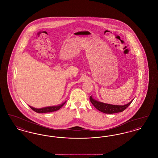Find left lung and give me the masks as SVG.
Masks as SVG:
<instances>
[{"label": "left lung", "mask_w": 158, "mask_h": 158, "mask_svg": "<svg viewBox=\"0 0 158 158\" xmlns=\"http://www.w3.org/2000/svg\"><path fill=\"white\" fill-rule=\"evenodd\" d=\"M89 99L92 105H94L97 110L105 114H114L122 112L124 110H125L133 101V99L126 105H115L107 104L101 102H98L97 101L94 99L91 96L89 98Z\"/></svg>", "instance_id": "1"}]
</instances>
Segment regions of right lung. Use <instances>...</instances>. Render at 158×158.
<instances>
[{"label": "right lung", "instance_id": "right-lung-1", "mask_svg": "<svg viewBox=\"0 0 158 158\" xmlns=\"http://www.w3.org/2000/svg\"><path fill=\"white\" fill-rule=\"evenodd\" d=\"M66 102H64L63 104H62L61 105H59V106H48V107H45L43 108H40V109H37V108H33L32 106H30L31 108L35 112L38 113H51V112H54V111H56L57 110H59L60 109L63 105L65 104Z\"/></svg>", "mask_w": 158, "mask_h": 158}]
</instances>
